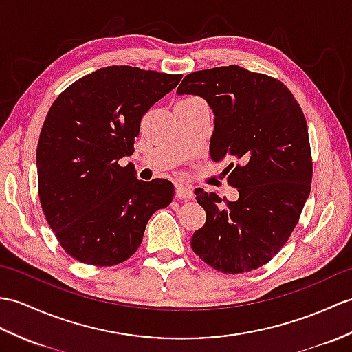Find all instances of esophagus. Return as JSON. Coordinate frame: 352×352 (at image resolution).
<instances>
[{"instance_id": "obj_1", "label": "esophagus", "mask_w": 352, "mask_h": 352, "mask_svg": "<svg viewBox=\"0 0 352 352\" xmlns=\"http://www.w3.org/2000/svg\"><path fill=\"white\" fill-rule=\"evenodd\" d=\"M175 196L178 199H192L193 198V190L190 187L184 184H177L175 186Z\"/></svg>"}]
</instances>
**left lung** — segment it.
Listing matches in <instances>:
<instances>
[{"label":"left lung","instance_id":"obj_1","mask_svg":"<svg viewBox=\"0 0 352 352\" xmlns=\"http://www.w3.org/2000/svg\"><path fill=\"white\" fill-rule=\"evenodd\" d=\"M177 94L207 100L214 113L210 157L230 162L223 173L239 190V199L226 206L216 192L195 190L207 219L192 249L217 272L263 267L288 241L310 193L303 111L280 80L240 65L193 72Z\"/></svg>","mask_w":352,"mask_h":352}]
</instances>
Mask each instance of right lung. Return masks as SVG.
I'll return each mask as SVG.
<instances>
[{"label": "right lung", "mask_w": 352, "mask_h": 352, "mask_svg": "<svg viewBox=\"0 0 352 352\" xmlns=\"http://www.w3.org/2000/svg\"><path fill=\"white\" fill-rule=\"evenodd\" d=\"M182 75L111 65L78 79L56 97L40 132L38 196L56 240L84 264L116 265L142 241L174 184L141 182L118 160L132 156L141 120Z\"/></svg>", "instance_id": "add662e5"}]
</instances>
